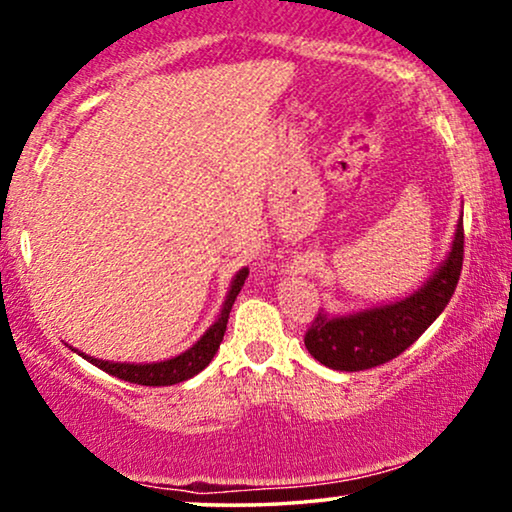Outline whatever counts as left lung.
<instances>
[{"label":"left lung","mask_w":512,"mask_h":512,"mask_svg":"<svg viewBox=\"0 0 512 512\" xmlns=\"http://www.w3.org/2000/svg\"><path fill=\"white\" fill-rule=\"evenodd\" d=\"M464 263V219L457 223L452 249L422 289L398 303L331 317L321 310L305 333L314 359L333 370H368L403 354L440 317L457 289Z\"/></svg>","instance_id":"obj_1"}]
</instances>
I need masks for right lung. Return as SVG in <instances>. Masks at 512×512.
Masks as SVG:
<instances>
[{
  "label": "right lung",
  "mask_w": 512,
  "mask_h": 512,
  "mask_svg": "<svg viewBox=\"0 0 512 512\" xmlns=\"http://www.w3.org/2000/svg\"><path fill=\"white\" fill-rule=\"evenodd\" d=\"M249 275V268H242L237 275L233 277V282H230V289H228V296L223 300V307H221V314L219 319L214 321L212 326L207 328V333L202 335V338L195 342L191 349H186L184 354L174 356V359H167V361H158V363H118V361H102V359H95V356H88L79 352V349H72L83 359L93 363L104 373L118 377V380H125V382H132V384H144V387H170V384H179L184 380H191L193 375H198L202 368L209 366V361L214 359V354L219 352V345L223 340V333H226V324H228V317H230V310H233V303L237 298V293L244 286V279Z\"/></svg>",
  "instance_id": "1"
}]
</instances>
